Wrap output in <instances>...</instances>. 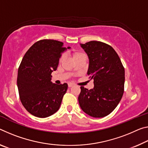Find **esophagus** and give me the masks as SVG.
Instances as JSON below:
<instances>
[{
  "mask_svg": "<svg viewBox=\"0 0 148 148\" xmlns=\"http://www.w3.org/2000/svg\"><path fill=\"white\" fill-rule=\"evenodd\" d=\"M68 86H69V88H71V87H72V86H74V84H71V83H69V84H68Z\"/></svg>",
  "mask_w": 148,
  "mask_h": 148,
  "instance_id": "1",
  "label": "esophagus"
}]
</instances>
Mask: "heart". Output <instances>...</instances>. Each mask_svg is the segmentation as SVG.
Segmentation results:
<instances>
[{
	"label": "heart",
	"instance_id": "obj_1",
	"mask_svg": "<svg viewBox=\"0 0 148 148\" xmlns=\"http://www.w3.org/2000/svg\"><path fill=\"white\" fill-rule=\"evenodd\" d=\"M72 58H73L74 60H76V59H78V58H79L85 57V55H84V54L82 52H80V51H74L72 52ZM64 56L62 55L61 57L60 58V62H62V60H64Z\"/></svg>",
	"mask_w": 148,
	"mask_h": 148
}]
</instances>
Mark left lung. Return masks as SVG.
I'll use <instances>...</instances> for the list:
<instances>
[{"label": "left lung", "mask_w": 148, "mask_h": 148, "mask_svg": "<svg viewBox=\"0 0 148 148\" xmlns=\"http://www.w3.org/2000/svg\"><path fill=\"white\" fill-rule=\"evenodd\" d=\"M80 45L88 56V74L93 79L94 87L90 90L80 87L79 106L88 115L102 118L111 113L121 100L125 69L118 54L109 45L91 41Z\"/></svg>", "instance_id": "left-lung-1"}]
</instances>
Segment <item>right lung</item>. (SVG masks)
I'll return each instance as SVG.
<instances>
[{"mask_svg": "<svg viewBox=\"0 0 148 148\" xmlns=\"http://www.w3.org/2000/svg\"><path fill=\"white\" fill-rule=\"evenodd\" d=\"M70 49L53 39L37 41L25 54L18 69L17 85L23 106L33 115L45 118L59 109L68 84L51 82L62 53Z\"/></svg>", "mask_w": 148, "mask_h": 148, "instance_id": "right-lung-1", "label": "right lung"}]
</instances>
